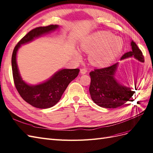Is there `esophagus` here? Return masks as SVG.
Masks as SVG:
<instances>
[{
  "label": "esophagus",
  "instance_id": "esophagus-1",
  "mask_svg": "<svg viewBox=\"0 0 153 153\" xmlns=\"http://www.w3.org/2000/svg\"><path fill=\"white\" fill-rule=\"evenodd\" d=\"M87 72V70L85 69V68H82V69L80 70V73L83 75L85 74Z\"/></svg>",
  "mask_w": 153,
  "mask_h": 153
}]
</instances>
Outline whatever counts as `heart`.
<instances>
[{
  "instance_id": "1",
  "label": "heart",
  "mask_w": 153,
  "mask_h": 153,
  "mask_svg": "<svg viewBox=\"0 0 153 153\" xmlns=\"http://www.w3.org/2000/svg\"><path fill=\"white\" fill-rule=\"evenodd\" d=\"M122 40L105 31L94 33L83 39L80 43L82 50L89 52L90 62L96 66H106L111 64L123 49ZM77 60L82 59L80 52H74Z\"/></svg>"
}]
</instances>
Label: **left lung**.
<instances>
[{"instance_id":"obj_1","label":"left lung","mask_w":153,"mask_h":153,"mask_svg":"<svg viewBox=\"0 0 153 153\" xmlns=\"http://www.w3.org/2000/svg\"><path fill=\"white\" fill-rule=\"evenodd\" d=\"M131 51L123 55L121 59L134 56L140 62H144V57L141 50L134 42H131ZM118 63L103 68L95 69L90 72L91 78L89 92L93 101L98 106L105 108H116L124 104L131 99L135 92L130 86L120 83L114 78V74ZM137 90V82H134Z\"/></svg>"}]
</instances>
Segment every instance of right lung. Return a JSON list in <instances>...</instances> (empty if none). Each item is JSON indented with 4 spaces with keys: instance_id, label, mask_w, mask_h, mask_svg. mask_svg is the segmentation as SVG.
I'll use <instances>...</instances> for the list:
<instances>
[{
    "instance_id": "right-lung-1",
    "label": "right lung",
    "mask_w": 153,
    "mask_h": 153,
    "mask_svg": "<svg viewBox=\"0 0 153 153\" xmlns=\"http://www.w3.org/2000/svg\"><path fill=\"white\" fill-rule=\"evenodd\" d=\"M58 28L57 25L39 26L30 31L15 46L12 54V71L16 88L25 101L33 107L46 109L58 102L69 83L78 76L80 70L63 69L52 76L49 80L36 85H29L21 78L16 63V53L21 45L28 42Z\"/></svg>"
}]
</instances>
